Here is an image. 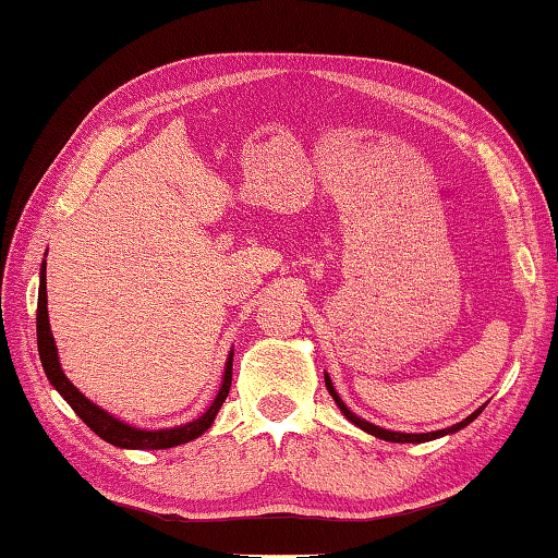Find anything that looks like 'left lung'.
Here are the masks:
<instances>
[{
  "mask_svg": "<svg viewBox=\"0 0 558 558\" xmlns=\"http://www.w3.org/2000/svg\"><path fill=\"white\" fill-rule=\"evenodd\" d=\"M324 383H327V390H329V395L333 398V402L339 404V410L343 412V417H347L351 424H356L359 429L373 434V437L385 439V441H395V444H422V441H432V439L447 437V434H453V432H459V429H463V427H469V424H471V422H473L475 417H478V414L483 412V408H478V410H475L473 414H469V417H465L463 422L453 424V427H447V429H439V432H427V434H404V432H392V429H383V427H378V424H373V422L361 420L356 412H351V410L347 408V404H343V400L339 398V392H337V388H333V383H331V378H329V373H324Z\"/></svg>",
  "mask_w": 558,
  "mask_h": 558,
  "instance_id": "left-lung-1",
  "label": "left lung"
}]
</instances>
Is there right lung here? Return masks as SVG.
Segmentation results:
<instances>
[{
    "label": "right lung",
    "mask_w": 558,
    "mask_h": 558,
    "mask_svg": "<svg viewBox=\"0 0 558 558\" xmlns=\"http://www.w3.org/2000/svg\"><path fill=\"white\" fill-rule=\"evenodd\" d=\"M36 337H38L40 366H44L46 378L50 380V385H53V388L60 392V398H63L70 408L75 410L77 417L83 420L87 427L97 434V437H102L107 444H114V447H119V449H173V447H180V444H187L192 439L202 437V434L211 427V422H215L217 412L221 410V404H225L229 388H231V361H234V349H231L227 356L225 373H221V385H219L215 402L209 404L205 414H199V417L192 422L175 424V427H166V429H138V427H134V424H126L124 420L109 414L93 400H87L85 395L68 380L63 368H60L56 339H53V333H50V324H48L46 263H40Z\"/></svg>",
    "instance_id": "add662e5"
}]
</instances>
